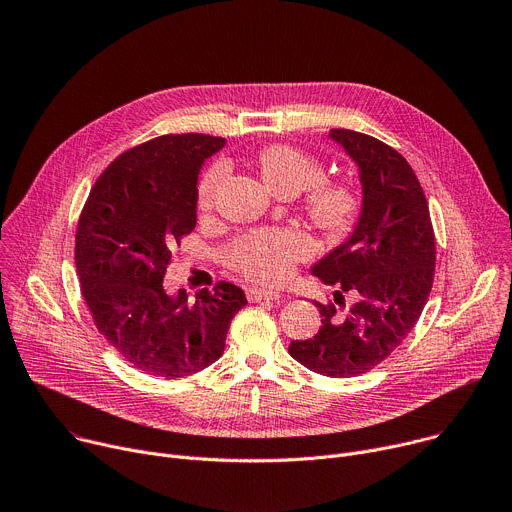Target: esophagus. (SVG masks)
<instances>
[{"instance_id":"esophagus-1","label":"esophagus","mask_w":512,"mask_h":512,"mask_svg":"<svg viewBox=\"0 0 512 512\" xmlns=\"http://www.w3.org/2000/svg\"><path fill=\"white\" fill-rule=\"evenodd\" d=\"M281 294L277 289L269 287H249L247 289V300L249 302H263V300H279Z\"/></svg>"}]
</instances>
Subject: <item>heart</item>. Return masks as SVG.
I'll return each mask as SVG.
<instances>
[{
	"mask_svg": "<svg viewBox=\"0 0 512 512\" xmlns=\"http://www.w3.org/2000/svg\"><path fill=\"white\" fill-rule=\"evenodd\" d=\"M263 182L281 196H298L306 190L304 210L310 223L332 239L352 231L362 210V192L352 178H322L324 164L312 152L289 143L265 145L257 154ZM225 160L212 162L196 190L198 210L214 206L227 178ZM314 255L312 239L298 229H255L237 237L223 253L225 263L255 281L277 283L294 273V267Z\"/></svg>",
	"mask_w": 512,
	"mask_h": 512,
	"instance_id": "b5f03b06",
	"label": "heart"
}]
</instances>
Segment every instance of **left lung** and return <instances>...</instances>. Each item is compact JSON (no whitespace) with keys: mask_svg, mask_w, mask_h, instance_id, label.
<instances>
[{"mask_svg":"<svg viewBox=\"0 0 512 512\" xmlns=\"http://www.w3.org/2000/svg\"><path fill=\"white\" fill-rule=\"evenodd\" d=\"M330 137L360 168L362 210L350 239L312 267L336 287L334 302H316L318 334L291 342L289 354L340 379L375 369L413 330L433 285L435 237L423 188L397 150L352 129Z\"/></svg>","mask_w":512,"mask_h":512,"instance_id":"obj_1","label":"left lung"}]
</instances>
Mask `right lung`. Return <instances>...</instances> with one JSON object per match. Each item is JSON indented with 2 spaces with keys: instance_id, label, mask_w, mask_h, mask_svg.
<instances>
[{
  "instance_id": "add662e5",
  "label": "right lung",
  "mask_w": 512,
  "mask_h": 512,
  "mask_svg": "<svg viewBox=\"0 0 512 512\" xmlns=\"http://www.w3.org/2000/svg\"><path fill=\"white\" fill-rule=\"evenodd\" d=\"M225 145L206 133H168L117 156L83 206L75 263L97 330L135 369L168 379L221 358L245 291L218 281L188 300L166 294L172 249L196 227V184Z\"/></svg>"
}]
</instances>
